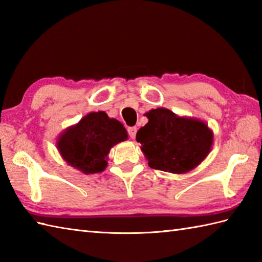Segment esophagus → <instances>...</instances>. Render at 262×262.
Here are the masks:
<instances>
[{
    "label": "esophagus",
    "mask_w": 262,
    "mask_h": 262,
    "mask_svg": "<svg viewBox=\"0 0 262 262\" xmlns=\"http://www.w3.org/2000/svg\"><path fill=\"white\" fill-rule=\"evenodd\" d=\"M127 132H128V135L130 136V138H135L136 133H137V128H136L135 126L128 127V128H127Z\"/></svg>",
    "instance_id": "34e87169"
}]
</instances>
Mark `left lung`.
I'll use <instances>...</instances> for the list:
<instances>
[{"label":"left lung","instance_id":"1","mask_svg":"<svg viewBox=\"0 0 262 262\" xmlns=\"http://www.w3.org/2000/svg\"><path fill=\"white\" fill-rule=\"evenodd\" d=\"M146 116L148 122L137 132L136 141L152 169L185 173L208 155L213 133L205 122L181 118L164 108L153 109Z\"/></svg>","mask_w":262,"mask_h":262}]
</instances>
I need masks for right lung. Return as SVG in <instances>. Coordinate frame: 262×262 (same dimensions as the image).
I'll list each match as a JSON object with an SVG mask.
<instances>
[{"instance_id":"obj_1","label":"right lung","mask_w":262,"mask_h":262,"mask_svg":"<svg viewBox=\"0 0 262 262\" xmlns=\"http://www.w3.org/2000/svg\"><path fill=\"white\" fill-rule=\"evenodd\" d=\"M127 140L122 124L103 111L91 113L59 136L57 147L70 165L84 173H98L107 166V155L115 144Z\"/></svg>"}]
</instances>
